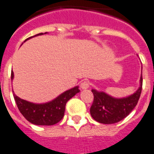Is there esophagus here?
Returning a JSON list of instances; mask_svg holds the SVG:
<instances>
[{
	"label": "esophagus",
	"mask_w": 154,
	"mask_h": 154,
	"mask_svg": "<svg viewBox=\"0 0 154 154\" xmlns=\"http://www.w3.org/2000/svg\"><path fill=\"white\" fill-rule=\"evenodd\" d=\"M90 82H87V81H84V82H82V83H81V88H82V90H86V89H88V88L90 87Z\"/></svg>",
	"instance_id": "1"
}]
</instances>
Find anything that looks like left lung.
<instances>
[{
  "label": "left lung",
  "instance_id": "obj_1",
  "mask_svg": "<svg viewBox=\"0 0 154 154\" xmlns=\"http://www.w3.org/2000/svg\"><path fill=\"white\" fill-rule=\"evenodd\" d=\"M142 75L140 85L137 92L124 98H114L103 92L92 90L94 102L90 107V115L98 123L111 124L118 123L128 116L135 108L142 90Z\"/></svg>",
  "mask_w": 154,
  "mask_h": 154
}]
</instances>
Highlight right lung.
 I'll return each mask as SVG.
<instances>
[{
    "instance_id": "add662e5",
    "label": "right lung",
    "mask_w": 154,
    "mask_h": 154,
    "mask_svg": "<svg viewBox=\"0 0 154 154\" xmlns=\"http://www.w3.org/2000/svg\"><path fill=\"white\" fill-rule=\"evenodd\" d=\"M41 35H43V33H39L34 36ZM30 38L26 39H29ZM13 77L14 72L12 71L11 79H13ZM79 91L78 86H76L63 93L53 101L44 104H35L29 103L27 101L18 98L15 94H14V98L18 110L28 121L36 125L49 126L57 124L61 120L62 118L64 117L67 102Z\"/></svg>"
}]
</instances>
